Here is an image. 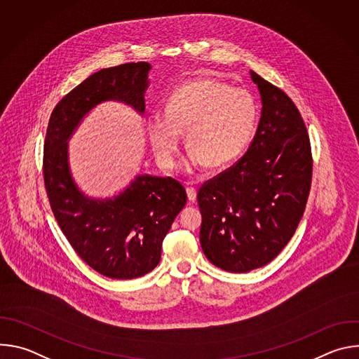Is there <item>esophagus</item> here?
I'll use <instances>...</instances> for the list:
<instances>
[{
    "label": "esophagus",
    "instance_id": "esophagus-1",
    "mask_svg": "<svg viewBox=\"0 0 359 359\" xmlns=\"http://www.w3.org/2000/svg\"><path fill=\"white\" fill-rule=\"evenodd\" d=\"M186 193H187V198H189V201L194 203V201H196V197H197V191H196V189H194V187H187V189H186Z\"/></svg>",
    "mask_w": 359,
    "mask_h": 359
}]
</instances>
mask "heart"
<instances>
[{
	"label": "heart",
	"mask_w": 359,
	"mask_h": 359,
	"mask_svg": "<svg viewBox=\"0 0 359 359\" xmlns=\"http://www.w3.org/2000/svg\"><path fill=\"white\" fill-rule=\"evenodd\" d=\"M257 123V105L241 88L213 79L197 78L177 86L169 96L165 114L146 121L149 143L163 169L176 166L182 133L191 149L187 170L204 165L223 166L245 149Z\"/></svg>",
	"instance_id": "1"
}]
</instances>
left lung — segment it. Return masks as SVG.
Listing matches in <instances>:
<instances>
[{"label": "left lung", "instance_id": "obj_1", "mask_svg": "<svg viewBox=\"0 0 359 359\" xmlns=\"http://www.w3.org/2000/svg\"><path fill=\"white\" fill-rule=\"evenodd\" d=\"M262 100L245 155L197 193L200 244L216 267L247 273L274 260L291 240L311 187V146L294 102L254 71Z\"/></svg>", "mask_w": 359, "mask_h": 359}]
</instances>
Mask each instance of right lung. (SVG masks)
Returning <instances> with one entry per match:
<instances>
[{"mask_svg": "<svg viewBox=\"0 0 359 359\" xmlns=\"http://www.w3.org/2000/svg\"><path fill=\"white\" fill-rule=\"evenodd\" d=\"M147 62L100 69L64 96L50 115L43 144V180L50 209L79 257L99 274L137 278L161 262L162 243L184 208V187L172 177L136 175L107 197H92L76 183L69 140L100 104L119 102L144 115Z\"/></svg>", "mask_w": 359, "mask_h": 359, "instance_id": "obj_1", "label": "right lung"}]
</instances>
